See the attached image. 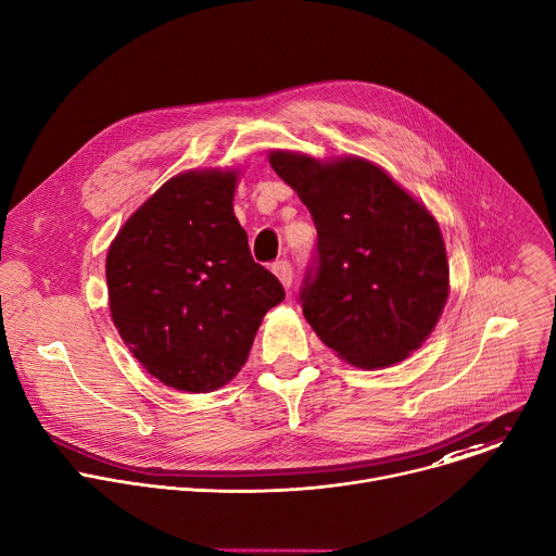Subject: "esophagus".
<instances>
[{"label": "esophagus", "mask_w": 556, "mask_h": 556, "mask_svg": "<svg viewBox=\"0 0 556 556\" xmlns=\"http://www.w3.org/2000/svg\"><path fill=\"white\" fill-rule=\"evenodd\" d=\"M273 273L277 275V279L283 283V288L292 286V266L288 260H279L273 264Z\"/></svg>", "instance_id": "1"}]
</instances>
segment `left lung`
<instances>
[{"label": "left lung", "mask_w": 556, "mask_h": 556, "mask_svg": "<svg viewBox=\"0 0 556 556\" xmlns=\"http://www.w3.org/2000/svg\"><path fill=\"white\" fill-rule=\"evenodd\" d=\"M268 161L319 232L299 294L316 337L356 367L405 361L433 332L448 296L435 217L363 157L321 163L273 151Z\"/></svg>", "instance_id": "left-lung-1"}]
</instances>
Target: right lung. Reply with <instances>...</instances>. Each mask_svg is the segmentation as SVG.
<instances>
[{
  "mask_svg": "<svg viewBox=\"0 0 556 556\" xmlns=\"http://www.w3.org/2000/svg\"><path fill=\"white\" fill-rule=\"evenodd\" d=\"M237 172H185L118 230L105 277L114 326L161 382L191 393L226 384L264 314L283 301L232 213Z\"/></svg>",
  "mask_w": 556,
  "mask_h": 556,
  "instance_id": "obj_1",
  "label": "right lung"
}]
</instances>
